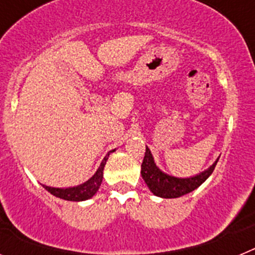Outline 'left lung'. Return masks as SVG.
<instances>
[{
    "label": "left lung",
    "mask_w": 255,
    "mask_h": 255,
    "mask_svg": "<svg viewBox=\"0 0 255 255\" xmlns=\"http://www.w3.org/2000/svg\"><path fill=\"white\" fill-rule=\"evenodd\" d=\"M218 159L208 170L193 177H175L162 172L154 163L149 148L145 147V155L141 163V177L153 194L161 198H179L199 188L215 170Z\"/></svg>",
    "instance_id": "8db88e82"
}]
</instances>
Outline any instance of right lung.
<instances>
[{"instance_id": "obj_1", "label": "right lung", "mask_w": 255, "mask_h": 255, "mask_svg": "<svg viewBox=\"0 0 255 255\" xmlns=\"http://www.w3.org/2000/svg\"><path fill=\"white\" fill-rule=\"evenodd\" d=\"M114 152V150H112ZM108 152L107 155L103 158L102 163H101L100 168L97 170V172L94 173L91 179L85 181L84 184L78 186H74V188H66V189H61V188H51V186L43 185V188L46 189L47 191H49L52 195L60 198V199L65 200H71V202H82V200H87L89 198L93 197L96 194L98 189L101 186V182H102L103 179V168H105V164L108 159V155H110Z\"/></svg>"}]
</instances>
